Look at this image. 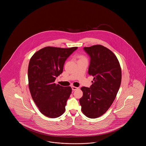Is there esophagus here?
<instances>
[{
	"mask_svg": "<svg viewBox=\"0 0 146 146\" xmlns=\"http://www.w3.org/2000/svg\"><path fill=\"white\" fill-rule=\"evenodd\" d=\"M72 90L73 91L76 90L77 89H78V88L76 87V86H72Z\"/></svg>",
	"mask_w": 146,
	"mask_h": 146,
	"instance_id": "1",
	"label": "esophagus"
}]
</instances>
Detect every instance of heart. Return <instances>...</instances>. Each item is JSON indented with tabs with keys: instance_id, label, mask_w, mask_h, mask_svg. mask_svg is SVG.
I'll return each instance as SVG.
<instances>
[{
	"instance_id": "heart-1",
	"label": "heart",
	"mask_w": 146,
	"mask_h": 146,
	"mask_svg": "<svg viewBox=\"0 0 146 146\" xmlns=\"http://www.w3.org/2000/svg\"><path fill=\"white\" fill-rule=\"evenodd\" d=\"M80 60H81V59H85V58H84V57H83V56H80Z\"/></svg>"
}]
</instances>
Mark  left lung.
<instances>
[{
  "label": "left lung",
  "mask_w": 146,
  "mask_h": 146,
  "mask_svg": "<svg viewBox=\"0 0 146 146\" xmlns=\"http://www.w3.org/2000/svg\"><path fill=\"white\" fill-rule=\"evenodd\" d=\"M90 57L88 74L94 76L90 88L82 87L79 99L84 114L89 118L104 114L114 101L121 81V70L118 58L110 49L101 45L84 47Z\"/></svg>",
  "instance_id": "left-lung-1"
}]
</instances>
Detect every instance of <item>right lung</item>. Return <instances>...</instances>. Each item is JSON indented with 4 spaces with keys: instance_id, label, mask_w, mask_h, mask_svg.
I'll use <instances>...</instances> for the list:
<instances>
[{
    "instance_id": "obj_1",
    "label": "right lung",
    "mask_w": 146,
    "mask_h": 146,
    "mask_svg": "<svg viewBox=\"0 0 146 146\" xmlns=\"http://www.w3.org/2000/svg\"><path fill=\"white\" fill-rule=\"evenodd\" d=\"M77 48L47 46L36 51L30 59L28 68L29 89L39 110L46 117L57 118L65 111L72 88L63 87L54 82L56 77L62 73L67 58Z\"/></svg>"
}]
</instances>
